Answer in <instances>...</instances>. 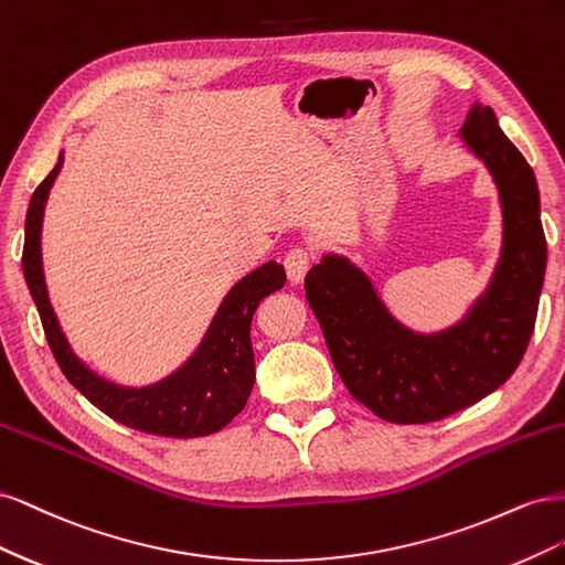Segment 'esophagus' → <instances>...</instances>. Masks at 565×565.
<instances>
[{"label":"esophagus","mask_w":565,"mask_h":565,"mask_svg":"<svg viewBox=\"0 0 565 565\" xmlns=\"http://www.w3.org/2000/svg\"><path fill=\"white\" fill-rule=\"evenodd\" d=\"M311 268V252H306L303 247H295L289 249L285 256V270H287V278L292 285L303 282L306 273Z\"/></svg>","instance_id":"esophagus-1"}]
</instances>
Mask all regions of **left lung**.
Here are the masks:
<instances>
[{"mask_svg": "<svg viewBox=\"0 0 565 565\" xmlns=\"http://www.w3.org/2000/svg\"><path fill=\"white\" fill-rule=\"evenodd\" d=\"M459 139L488 167L504 221L500 262L465 318L443 332H413L339 254H324L306 276L341 382L386 422H436L486 398L514 374L533 337L546 268L535 174L488 106L471 108Z\"/></svg>", "mask_w": 565, "mask_h": 565, "instance_id": "8db88e82", "label": "left lung"}]
</instances>
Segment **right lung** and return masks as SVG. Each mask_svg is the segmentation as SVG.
I'll return each instance as SVG.
<instances>
[{
  "instance_id": "1",
  "label": "right lung",
  "mask_w": 565,
  "mask_h": 565,
  "mask_svg": "<svg viewBox=\"0 0 565 565\" xmlns=\"http://www.w3.org/2000/svg\"><path fill=\"white\" fill-rule=\"evenodd\" d=\"M61 167L63 152L51 174L30 198L25 216L23 276L32 301L40 311L51 353H54L65 380L100 413L129 426V429L167 438H198L221 431L237 413H243L252 393V318L256 306L285 285V268L276 262H268L247 273L221 301L195 353L169 377L141 388L113 384L98 377L73 353L46 295L42 268V218L49 191Z\"/></svg>"
}]
</instances>
